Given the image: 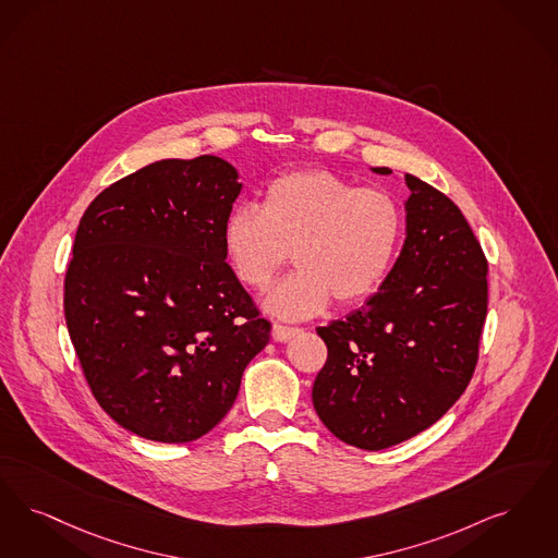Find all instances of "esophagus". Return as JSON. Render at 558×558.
Segmentation results:
<instances>
[{
  "label": "esophagus",
  "mask_w": 558,
  "mask_h": 558,
  "mask_svg": "<svg viewBox=\"0 0 558 558\" xmlns=\"http://www.w3.org/2000/svg\"><path fill=\"white\" fill-rule=\"evenodd\" d=\"M301 332V328H290V326H282V324H274L271 326V338L276 342H287L292 336H296Z\"/></svg>",
  "instance_id": "1"
}]
</instances>
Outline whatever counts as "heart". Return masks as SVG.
I'll list each match as a JSON object with an SVG mask.
<instances>
[{
  "label": "heart",
  "instance_id": "1",
  "mask_svg": "<svg viewBox=\"0 0 558 558\" xmlns=\"http://www.w3.org/2000/svg\"><path fill=\"white\" fill-rule=\"evenodd\" d=\"M404 216L384 189H359L328 170L271 180L262 209L234 207L222 228L226 259L248 289H268L292 251L299 269L269 290L266 312L305 319L332 296L342 305L369 299L401 248Z\"/></svg>",
  "mask_w": 558,
  "mask_h": 558
}]
</instances>
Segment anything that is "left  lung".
I'll return each instance as SVG.
<instances>
[{"label": "left lung", "mask_w": 558, "mask_h": 558, "mask_svg": "<svg viewBox=\"0 0 558 558\" xmlns=\"http://www.w3.org/2000/svg\"><path fill=\"white\" fill-rule=\"evenodd\" d=\"M404 184V243L388 278L363 307L317 328L328 359L315 413L363 450L401 445L459 401L488 310V264L461 209L413 174Z\"/></svg>", "instance_id": "obj_1"}]
</instances>
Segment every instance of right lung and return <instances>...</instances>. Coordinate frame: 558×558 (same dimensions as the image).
<instances>
[{
    "instance_id": "add662e5",
    "label": "right lung",
    "mask_w": 558,
    "mask_h": 558,
    "mask_svg": "<svg viewBox=\"0 0 558 558\" xmlns=\"http://www.w3.org/2000/svg\"><path fill=\"white\" fill-rule=\"evenodd\" d=\"M239 179L222 157L157 159L99 193L78 223L64 284L70 340L101 409L141 438L207 434L269 342L223 253Z\"/></svg>"
}]
</instances>
